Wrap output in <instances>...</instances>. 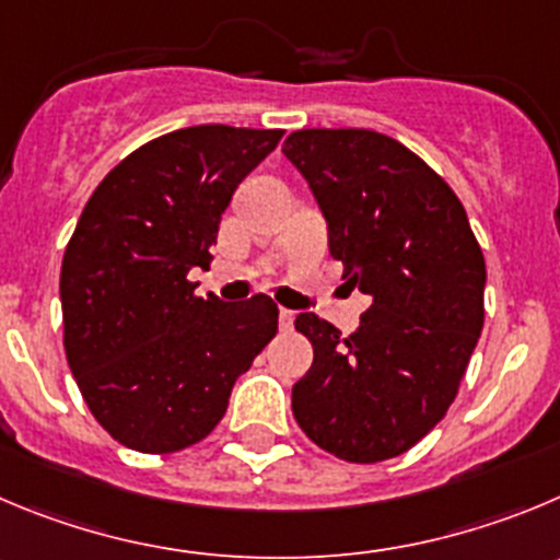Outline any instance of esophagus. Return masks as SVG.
<instances>
[{
    "mask_svg": "<svg viewBox=\"0 0 560 560\" xmlns=\"http://www.w3.org/2000/svg\"><path fill=\"white\" fill-rule=\"evenodd\" d=\"M292 323H295V312L279 310V326H281V331H290Z\"/></svg>",
    "mask_w": 560,
    "mask_h": 560,
    "instance_id": "esophagus-1",
    "label": "esophagus"
}]
</instances>
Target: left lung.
<instances>
[{
	"instance_id": "left-lung-1",
	"label": "left lung",
	"mask_w": 560,
	"mask_h": 560,
	"mask_svg": "<svg viewBox=\"0 0 560 560\" xmlns=\"http://www.w3.org/2000/svg\"><path fill=\"white\" fill-rule=\"evenodd\" d=\"M281 151L320 203L345 284L370 295L351 337L295 317L315 362L292 386V415L331 456L386 462L456 400L483 328V250L451 185L395 138L301 129Z\"/></svg>"
}]
</instances>
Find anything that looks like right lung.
I'll list each match as a JSON object with an SVG mask.
<instances>
[{
  "instance_id": "right-lung-1",
  "label": "right lung",
  "mask_w": 560,
  "mask_h": 560,
  "mask_svg": "<svg viewBox=\"0 0 560 560\" xmlns=\"http://www.w3.org/2000/svg\"><path fill=\"white\" fill-rule=\"evenodd\" d=\"M281 129H176L93 190L60 268L68 368L98 425L138 453H176L223 420L232 386L279 328L268 295L198 298L223 209Z\"/></svg>"
}]
</instances>
